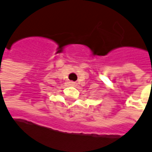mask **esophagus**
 <instances>
[{
    "label": "esophagus",
    "mask_w": 152,
    "mask_h": 152,
    "mask_svg": "<svg viewBox=\"0 0 152 152\" xmlns=\"http://www.w3.org/2000/svg\"><path fill=\"white\" fill-rule=\"evenodd\" d=\"M69 85H71V86H76V83H75V82H69Z\"/></svg>",
    "instance_id": "1"
}]
</instances>
